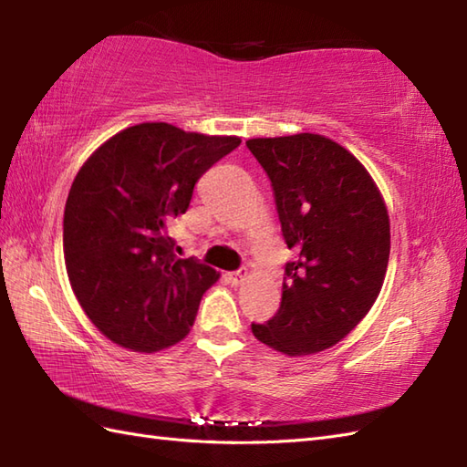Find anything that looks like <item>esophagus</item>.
<instances>
[{
  "label": "esophagus",
  "instance_id": "1",
  "mask_svg": "<svg viewBox=\"0 0 467 467\" xmlns=\"http://www.w3.org/2000/svg\"><path fill=\"white\" fill-rule=\"evenodd\" d=\"M246 269H243V271H234V273H228L226 275V279H228V283L231 285H234V286H239V285H243L244 283V279H246Z\"/></svg>",
  "mask_w": 467,
  "mask_h": 467
}]
</instances>
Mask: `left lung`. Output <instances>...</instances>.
<instances>
[{"instance_id":"8db88e82","label":"left lung","mask_w":467,"mask_h":467,"mask_svg":"<svg viewBox=\"0 0 467 467\" xmlns=\"http://www.w3.org/2000/svg\"><path fill=\"white\" fill-rule=\"evenodd\" d=\"M269 174L286 263L281 306L253 335L291 357L329 349L369 313L389 263L391 233L383 196L357 158L321 134L251 138Z\"/></svg>"}]
</instances>
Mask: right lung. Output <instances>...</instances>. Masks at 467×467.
<instances>
[{"mask_svg":"<svg viewBox=\"0 0 467 467\" xmlns=\"http://www.w3.org/2000/svg\"><path fill=\"white\" fill-rule=\"evenodd\" d=\"M239 144V136L144 122L114 134L78 171L64 211L66 271L112 343L154 353L191 331L221 275L178 259L168 224L186 213L198 178Z\"/></svg>","mask_w":467,"mask_h":467,"instance_id":"obj_1","label":"right lung"}]
</instances>
